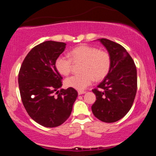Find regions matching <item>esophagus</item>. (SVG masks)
<instances>
[{"label": "esophagus", "instance_id": "1", "mask_svg": "<svg viewBox=\"0 0 156 156\" xmlns=\"http://www.w3.org/2000/svg\"><path fill=\"white\" fill-rule=\"evenodd\" d=\"M78 94H79V95H80V94H85L86 93V92L85 91H82V90H79L78 92Z\"/></svg>", "mask_w": 156, "mask_h": 156}]
</instances>
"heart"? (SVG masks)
Instances as JSON below:
<instances>
[{"label":"heart","mask_w":156,"mask_h":156,"mask_svg":"<svg viewBox=\"0 0 156 156\" xmlns=\"http://www.w3.org/2000/svg\"><path fill=\"white\" fill-rule=\"evenodd\" d=\"M71 58L60 55L55 60V68L61 75L67 76L71 72L73 61L83 62L82 74L75 75L65 80L66 86L77 90L87 89L94 81L101 80L108 75L112 65L110 54L105 51L98 50L89 45L78 46L70 51Z\"/></svg>","instance_id":"obj_1"}]
</instances>
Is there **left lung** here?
I'll list each match as a JSON object with an SVG mask.
<instances>
[{
    "label": "left lung",
    "instance_id": "obj_1",
    "mask_svg": "<svg viewBox=\"0 0 156 156\" xmlns=\"http://www.w3.org/2000/svg\"><path fill=\"white\" fill-rule=\"evenodd\" d=\"M110 54L112 65L104 80L94 89L96 101L92 105L94 117L104 122L124 117L133 105L137 89L136 67L122 46L107 39H98Z\"/></svg>",
    "mask_w": 156,
    "mask_h": 156
}]
</instances>
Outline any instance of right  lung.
Here are the masks:
<instances>
[{"mask_svg": "<svg viewBox=\"0 0 156 156\" xmlns=\"http://www.w3.org/2000/svg\"><path fill=\"white\" fill-rule=\"evenodd\" d=\"M66 48L64 42L46 41L35 46L23 61L18 76L23 104L32 119L46 128L59 126L70 116L78 92L61 89L62 77L55 60ZM58 94L54 97V93Z\"/></svg>", "mask_w": 156, "mask_h": 156, "instance_id": "obj_1", "label": "right lung"}]
</instances>
